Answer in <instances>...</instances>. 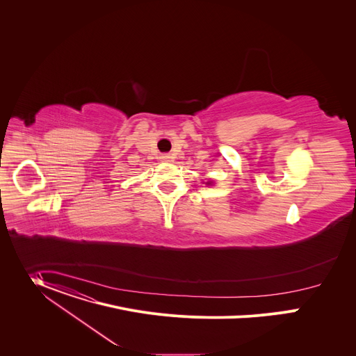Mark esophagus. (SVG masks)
Segmentation results:
<instances>
[{
	"mask_svg": "<svg viewBox=\"0 0 356 356\" xmlns=\"http://www.w3.org/2000/svg\"><path fill=\"white\" fill-rule=\"evenodd\" d=\"M170 159H171V157H170L168 154H164V156H161V160H163V161H170Z\"/></svg>",
	"mask_w": 356,
	"mask_h": 356,
	"instance_id": "1",
	"label": "esophagus"
}]
</instances>
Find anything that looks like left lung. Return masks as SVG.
I'll use <instances>...</instances> for the list:
<instances>
[{
    "instance_id": "obj_1",
    "label": "left lung",
    "mask_w": 356,
    "mask_h": 356,
    "mask_svg": "<svg viewBox=\"0 0 356 356\" xmlns=\"http://www.w3.org/2000/svg\"><path fill=\"white\" fill-rule=\"evenodd\" d=\"M207 184H211V182H207Z\"/></svg>"
}]
</instances>
